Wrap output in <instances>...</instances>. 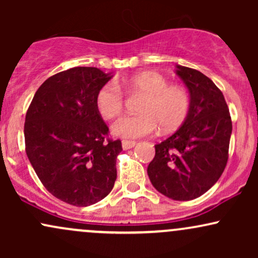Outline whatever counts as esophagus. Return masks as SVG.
I'll list each match as a JSON object with an SVG mask.
<instances>
[{
	"label": "esophagus",
	"mask_w": 258,
	"mask_h": 258,
	"mask_svg": "<svg viewBox=\"0 0 258 258\" xmlns=\"http://www.w3.org/2000/svg\"><path fill=\"white\" fill-rule=\"evenodd\" d=\"M135 146H136L135 141H126V139H123V141H122V148L125 150L131 149V148H133Z\"/></svg>",
	"instance_id": "obj_1"
}]
</instances>
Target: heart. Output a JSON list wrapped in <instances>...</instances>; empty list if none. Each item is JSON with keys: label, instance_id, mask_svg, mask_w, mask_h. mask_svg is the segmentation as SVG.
<instances>
[{"label": "heart", "instance_id": "b5f03b06", "mask_svg": "<svg viewBox=\"0 0 258 258\" xmlns=\"http://www.w3.org/2000/svg\"><path fill=\"white\" fill-rule=\"evenodd\" d=\"M122 86L130 93L143 94L138 106L139 114L125 115L112 123L111 131L122 138H139L153 133L160 126L170 132L184 122L190 108V98L184 87L170 85L167 79L154 72H144L123 80ZM122 91L115 82H106L97 91L94 104L104 119L117 116L123 108Z\"/></svg>", "mask_w": 258, "mask_h": 258}]
</instances>
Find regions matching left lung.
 I'll return each mask as SVG.
<instances>
[{
	"label": "left lung",
	"instance_id": "obj_1",
	"mask_svg": "<svg viewBox=\"0 0 258 258\" xmlns=\"http://www.w3.org/2000/svg\"><path fill=\"white\" fill-rule=\"evenodd\" d=\"M190 108L182 126L155 146L148 176L156 190L172 200L197 199L220 179L228 161L232 135L229 109L211 79L191 68L177 65Z\"/></svg>",
	"mask_w": 258,
	"mask_h": 258
}]
</instances>
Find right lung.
I'll use <instances>...</instances> for the list:
<instances>
[{
  "label": "right lung",
  "mask_w": 258,
  "mask_h": 258,
  "mask_svg": "<svg viewBox=\"0 0 258 258\" xmlns=\"http://www.w3.org/2000/svg\"><path fill=\"white\" fill-rule=\"evenodd\" d=\"M111 79L98 68L76 67L38 87L25 116V152L44 188L74 206H90L111 191L121 141L94 104Z\"/></svg>",
  "instance_id": "right-lung-1"
}]
</instances>
